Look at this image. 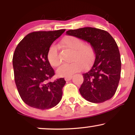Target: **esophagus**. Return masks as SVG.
<instances>
[{
    "label": "esophagus",
    "mask_w": 135,
    "mask_h": 135,
    "mask_svg": "<svg viewBox=\"0 0 135 135\" xmlns=\"http://www.w3.org/2000/svg\"><path fill=\"white\" fill-rule=\"evenodd\" d=\"M71 79H72V76H69V77H66L65 78V80H66V81H69V80H71Z\"/></svg>",
    "instance_id": "34e87169"
}]
</instances>
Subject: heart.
<instances>
[{"label":"heart","instance_id":"heart-1","mask_svg":"<svg viewBox=\"0 0 135 135\" xmlns=\"http://www.w3.org/2000/svg\"><path fill=\"white\" fill-rule=\"evenodd\" d=\"M61 46L73 51L71 61L69 64L63 65L57 70L59 77L72 76L75 73L80 72L91 66L94 58V49L89 43H84L83 39L74 35H66L61 41ZM49 64L53 67H58L61 64L58 47L52 45L47 54Z\"/></svg>","mask_w":135,"mask_h":135}]
</instances>
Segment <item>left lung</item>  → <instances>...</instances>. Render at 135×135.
<instances>
[{"label": "left lung", "mask_w": 135, "mask_h": 135, "mask_svg": "<svg viewBox=\"0 0 135 135\" xmlns=\"http://www.w3.org/2000/svg\"><path fill=\"white\" fill-rule=\"evenodd\" d=\"M66 33L88 42L94 49V63L88 72L83 74L80 93L92 103L110 100L118 87L121 71L120 53L115 40L107 31L95 28L69 30Z\"/></svg>", "instance_id": "8db88e82"}]
</instances>
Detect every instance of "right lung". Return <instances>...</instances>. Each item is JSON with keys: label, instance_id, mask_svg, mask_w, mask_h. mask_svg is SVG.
Masks as SVG:
<instances>
[{"label": "right lung", "instance_id": "1", "mask_svg": "<svg viewBox=\"0 0 135 135\" xmlns=\"http://www.w3.org/2000/svg\"><path fill=\"white\" fill-rule=\"evenodd\" d=\"M65 31L33 32L15 49L13 57L15 83L21 98L31 107L49 109L61 100L66 81L64 78L50 81L55 73L48 62L47 54L52 42Z\"/></svg>", "mask_w": 135, "mask_h": 135}]
</instances>
